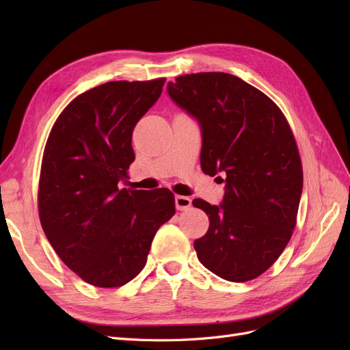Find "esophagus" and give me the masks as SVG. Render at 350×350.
Returning <instances> with one entry per match:
<instances>
[{"instance_id":"1","label":"esophagus","mask_w":350,"mask_h":350,"mask_svg":"<svg viewBox=\"0 0 350 350\" xmlns=\"http://www.w3.org/2000/svg\"><path fill=\"white\" fill-rule=\"evenodd\" d=\"M175 207L176 210H188L189 207H191V198L189 197H184V196H176L175 197Z\"/></svg>"}]
</instances>
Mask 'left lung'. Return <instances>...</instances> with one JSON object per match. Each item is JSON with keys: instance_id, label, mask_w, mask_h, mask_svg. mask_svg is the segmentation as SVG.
I'll list each match as a JSON object with an SVG mask.
<instances>
[{"instance_id": "obj_1", "label": "left lung", "mask_w": 350, "mask_h": 350, "mask_svg": "<svg viewBox=\"0 0 350 350\" xmlns=\"http://www.w3.org/2000/svg\"><path fill=\"white\" fill-rule=\"evenodd\" d=\"M167 94L200 125L203 172L225 183L219 206L193 201L210 220L194 241L197 257L225 280L256 279L296 225L304 178L291 126L276 103L232 74H185L167 83Z\"/></svg>"}]
</instances>
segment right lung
<instances>
[{
    "label": "right lung",
    "instance_id": "add662e5",
    "mask_svg": "<svg viewBox=\"0 0 350 350\" xmlns=\"http://www.w3.org/2000/svg\"><path fill=\"white\" fill-rule=\"evenodd\" d=\"M165 79L108 81L84 92L49 133L39 179V217L66 266L98 288H116L146 266L156 230L175 215L167 188L120 189L134 162L135 124Z\"/></svg>",
    "mask_w": 350,
    "mask_h": 350
}]
</instances>
